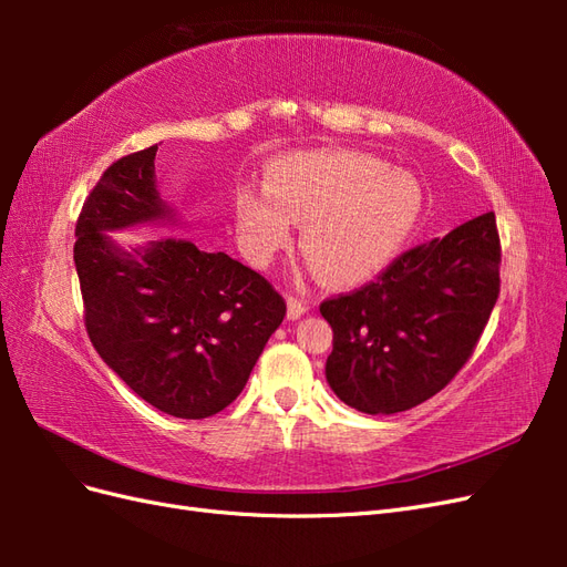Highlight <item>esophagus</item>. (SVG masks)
<instances>
[{
    "mask_svg": "<svg viewBox=\"0 0 567 567\" xmlns=\"http://www.w3.org/2000/svg\"><path fill=\"white\" fill-rule=\"evenodd\" d=\"M288 319H300L307 312V302L296 298V296H288Z\"/></svg>",
    "mask_w": 567,
    "mask_h": 567,
    "instance_id": "34e87169",
    "label": "esophagus"
}]
</instances>
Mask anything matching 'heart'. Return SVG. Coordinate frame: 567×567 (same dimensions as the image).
<instances>
[{"mask_svg": "<svg viewBox=\"0 0 567 567\" xmlns=\"http://www.w3.org/2000/svg\"><path fill=\"white\" fill-rule=\"evenodd\" d=\"M421 186L359 151H319L279 161L269 184L244 182L234 194L244 252L267 267L305 221L302 250L333 286L381 274L406 246L421 215Z\"/></svg>", "mask_w": 567, "mask_h": 567, "instance_id": "obj_1", "label": "heart"}]
</instances>
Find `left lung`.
Masks as SVG:
<instances>
[{
	"mask_svg": "<svg viewBox=\"0 0 567 567\" xmlns=\"http://www.w3.org/2000/svg\"><path fill=\"white\" fill-rule=\"evenodd\" d=\"M499 265L496 217L485 213L404 250L373 281L326 298L331 390L364 414H398L447 388L499 298Z\"/></svg>",
	"mask_w": 567,
	"mask_h": 567,
	"instance_id": "1",
	"label": "left lung"
}]
</instances>
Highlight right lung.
I'll list each match as a JSON object with an SVG mask.
<instances>
[{"instance_id": "add662e5", "label": "right lung", "mask_w": 567, "mask_h": 567, "mask_svg": "<svg viewBox=\"0 0 567 567\" xmlns=\"http://www.w3.org/2000/svg\"><path fill=\"white\" fill-rule=\"evenodd\" d=\"M156 151L117 158L84 198L73 248L84 329L142 400L175 419H208L246 388L286 300L260 271L188 238H161L134 260L101 234L169 215Z\"/></svg>"}]
</instances>
